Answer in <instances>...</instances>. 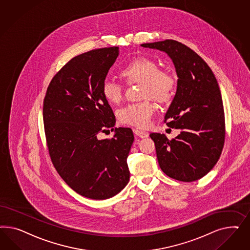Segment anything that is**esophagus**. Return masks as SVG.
Segmentation results:
<instances>
[{
    "label": "esophagus",
    "instance_id": "1",
    "mask_svg": "<svg viewBox=\"0 0 250 250\" xmlns=\"http://www.w3.org/2000/svg\"><path fill=\"white\" fill-rule=\"evenodd\" d=\"M133 132H134V134H135L136 136L140 137V138H145V137H147V136H148V133H147V132H145V131H142V130L134 129Z\"/></svg>",
    "mask_w": 250,
    "mask_h": 250
}]
</instances>
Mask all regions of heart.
<instances>
[{"instance_id":"1","label":"heart","mask_w":250,"mask_h":250,"mask_svg":"<svg viewBox=\"0 0 250 250\" xmlns=\"http://www.w3.org/2000/svg\"><path fill=\"white\" fill-rule=\"evenodd\" d=\"M123 77L130 83L142 84V97H150L163 102L169 98L174 91L176 81L173 75L159 69V65L144 57L136 58L121 70ZM102 93L110 103L117 104L123 97V86L111 78L102 83ZM156 107L148 101L133 103L123 106L117 111L119 121L124 125L146 128L150 125Z\"/></svg>"}]
</instances>
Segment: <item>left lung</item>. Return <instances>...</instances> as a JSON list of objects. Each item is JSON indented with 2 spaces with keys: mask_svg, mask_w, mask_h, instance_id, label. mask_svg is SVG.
<instances>
[{
  "mask_svg": "<svg viewBox=\"0 0 250 250\" xmlns=\"http://www.w3.org/2000/svg\"><path fill=\"white\" fill-rule=\"evenodd\" d=\"M141 46L167 54L178 76L164 122L168 127L181 129V134L171 140L164 134H150L159 167L177 181H198L217 163L225 144V113L216 78L198 54L178 41L167 39Z\"/></svg>",
  "mask_w": 250,
  "mask_h": 250,
  "instance_id": "1",
  "label": "left lung"
}]
</instances>
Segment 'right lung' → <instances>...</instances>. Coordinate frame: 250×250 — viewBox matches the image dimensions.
I'll return each mask as SVG.
<instances>
[{
    "instance_id": "add662e5",
    "label": "right lung",
    "mask_w": 250,
    "mask_h": 250,
    "mask_svg": "<svg viewBox=\"0 0 250 250\" xmlns=\"http://www.w3.org/2000/svg\"><path fill=\"white\" fill-rule=\"evenodd\" d=\"M119 47L93 49L71 59L47 87L43 120L49 156L58 173L77 193L104 200L129 182L126 159L134 142L132 129L114 128L115 116L102 83ZM115 130L114 137L98 134Z\"/></svg>"
}]
</instances>
